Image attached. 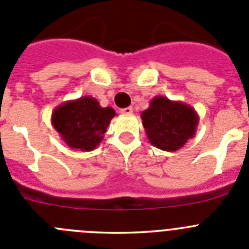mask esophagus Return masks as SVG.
I'll return each instance as SVG.
<instances>
[{"label": "esophagus", "instance_id": "esophagus-1", "mask_svg": "<svg viewBox=\"0 0 249 249\" xmlns=\"http://www.w3.org/2000/svg\"><path fill=\"white\" fill-rule=\"evenodd\" d=\"M121 113H123V115H132V113H133V108H132V107H126V108H122L121 109Z\"/></svg>", "mask_w": 249, "mask_h": 249}]
</instances>
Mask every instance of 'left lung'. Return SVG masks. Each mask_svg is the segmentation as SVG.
I'll return each instance as SVG.
<instances>
[{"mask_svg": "<svg viewBox=\"0 0 249 249\" xmlns=\"http://www.w3.org/2000/svg\"><path fill=\"white\" fill-rule=\"evenodd\" d=\"M141 117L150 144L165 152L184 147L199 124V115L190 105L165 96L153 97Z\"/></svg>", "mask_w": 249, "mask_h": 249, "instance_id": "1", "label": "left lung"}]
</instances>
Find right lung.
<instances>
[{"label": "right lung", "instance_id": "obj_1", "mask_svg": "<svg viewBox=\"0 0 249 249\" xmlns=\"http://www.w3.org/2000/svg\"><path fill=\"white\" fill-rule=\"evenodd\" d=\"M115 116L112 107H101L96 99L83 96L59 105L52 113V124L68 147L90 152L102 142Z\"/></svg>", "mask_w": 249, "mask_h": 249}]
</instances>
